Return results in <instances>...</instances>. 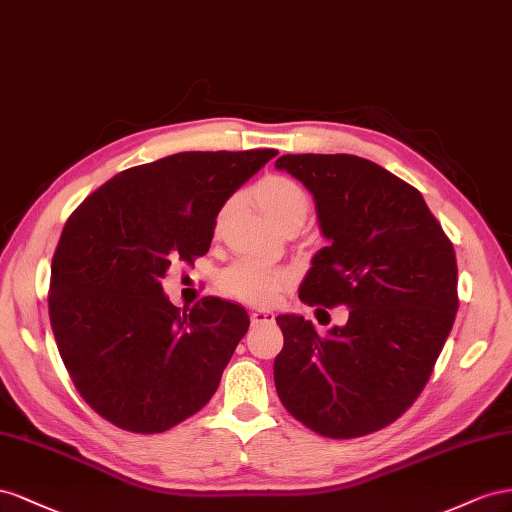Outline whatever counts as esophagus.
I'll use <instances>...</instances> for the list:
<instances>
[{
	"label": "esophagus",
	"mask_w": 512,
	"mask_h": 512,
	"mask_svg": "<svg viewBox=\"0 0 512 512\" xmlns=\"http://www.w3.org/2000/svg\"><path fill=\"white\" fill-rule=\"evenodd\" d=\"M274 319V313L270 311H264V309H257L251 313V324L253 326H259V324H268V321Z\"/></svg>",
	"instance_id": "esophagus-1"
}]
</instances>
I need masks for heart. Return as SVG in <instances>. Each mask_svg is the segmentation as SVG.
I'll use <instances>...</instances> for the list:
<instances>
[{"label": "heart", "mask_w": 512, "mask_h": 512, "mask_svg": "<svg viewBox=\"0 0 512 512\" xmlns=\"http://www.w3.org/2000/svg\"><path fill=\"white\" fill-rule=\"evenodd\" d=\"M257 206L272 223L281 229L298 227L311 210V195L306 188L289 175L268 173L253 186ZM227 208H223L225 214ZM289 283V272L261 264L255 259H238L218 276V289L225 296L242 300L246 304L264 306L274 302L281 289Z\"/></svg>", "instance_id": "obj_1"}]
</instances>
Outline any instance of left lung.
I'll return each mask as SVG.
<instances>
[{
    "label": "left lung",
    "mask_w": 512,
    "mask_h": 512,
    "mask_svg": "<svg viewBox=\"0 0 512 512\" xmlns=\"http://www.w3.org/2000/svg\"><path fill=\"white\" fill-rule=\"evenodd\" d=\"M274 165L313 193L330 240L298 298L349 309L347 324L326 334L304 317H276L285 339L276 392L319 435H369L429 382L459 309L455 248L416 188L367 158L285 154Z\"/></svg>",
    "instance_id": "1"
}]
</instances>
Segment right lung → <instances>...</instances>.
<instances>
[{"instance_id":"obj_1","label":"right lung","mask_w":512,"mask_h":512,"mask_svg":"<svg viewBox=\"0 0 512 512\" xmlns=\"http://www.w3.org/2000/svg\"><path fill=\"white\" fill-rule=\"evenodd\" d=\"M276 154H171L113 175L70 214L51 261V328L72 384L111 425L163 433L212 399L251 319L212 296L182 311L160 281L210 251L225 201Z\"/></svg>"}]
</instances>
